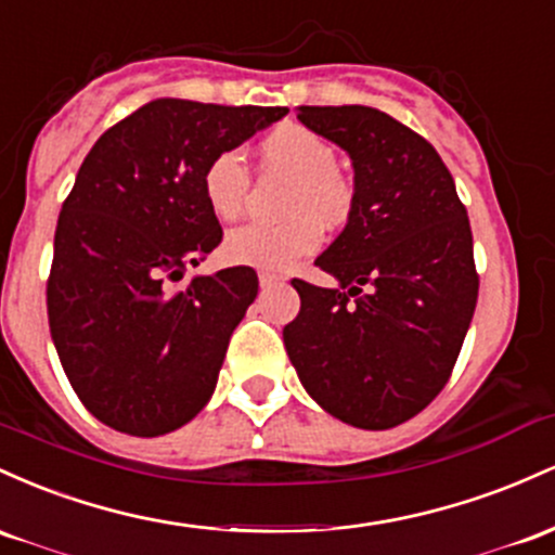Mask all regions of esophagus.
<instances>
[{
    "instance_id": "1",
    "label": "esophagus",
    "mask_w": 555,
    "mask_h": 555,
    "mask_svg": "<svg viewBox=\"0 0 555 555\" xmlns=\"http://www.w3.org/2000/svg\"><path fill=\"white\" fill-rule=\"evenodd\" d=\"M259 283H261V288H270V285H278V283H283V278L275 275V272H267V270H261V272H259Z\"/></svg>"
}]
</instances>
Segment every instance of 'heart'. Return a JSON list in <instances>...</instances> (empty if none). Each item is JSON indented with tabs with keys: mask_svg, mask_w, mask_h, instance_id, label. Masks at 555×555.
Masks as SVG:
<instances>
[{
	"mask_svg": "<svg viewBox=\"0 0 555 555\" xmlns=\"http://www.w3.org/2000/svg\"><path fill=\"white\" fill-rule=\"evenodd\" d=\"M264 172L294 178L283 198V222H248L230 230L225 257L235 264L283 272L320 246V228L346 225L353 185L338 172V149L314 130L285 122L259 143ZM251 172L235 149L215 154L204 167L202 194L217 220H235L246 207Z\"/></svg>",
	"mask_w": 555,
	"mask_h": 555,
	"instance_id": "obj_1",
	"label": "heart"
}]
</instances>
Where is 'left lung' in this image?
Masks as SVG:
<instances>
[{"label":"left lung","mask_w":555,"mask_h":555,"mask_svg":"<svg viewBox=\"0 0 555 555\" xmlns=\"http://www.w3.org/2000/svg\"><path fill=\"white\" fill-rule=\"evenodd\" d=\"M351 157L353 211L314 264L335 288L294 280L283 330L307 393L335 420L388 429L443 390L477 307L472 228L429 143L375 107H298Z\"/></svg>","instance_id":"obj_1"}]
</instances>
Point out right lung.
Returning a JSON list of instances; mask_svg holds the SVG:
<instances>
[{
    "instance_id": "1",
    "label": "right lung",
    "mask_w": 555,
    "mask_h": 555,
    "mask_svg": "<svg viewBox=\"0 0 555 555\" xmlns=\"http://www.w3.org/2000/svg\"><path fill=\"white\" fill-rule=\"evenodd\" d=\"M285 115L152 99L86 154L54 233L49 330L73 390L117 433H172L215 393L259 280L251 267L185 280L222 241L204 167Z\"/></svg>"
}]
</instances>
